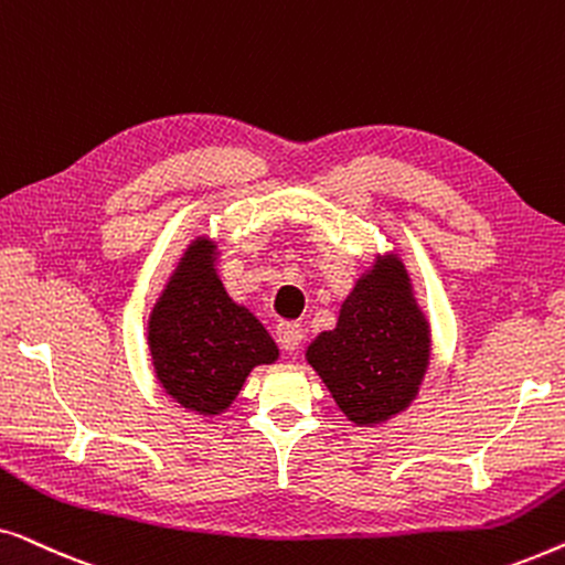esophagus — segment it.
I'll return each mask as SVG.
<instances>
[{"mask_svg":"<svg viewBox=\"0 0 565 565\" xmlns=\"http://www.w3.org/2000/svg\"><path fill=\"white\" fill-rule=\"evenodd\" d=\"M275 334H277V344H280L282 350L290 352V354L298 350L300 339H303V331H300L298 323H280Z\"/></svg>","mask_w":565,"mask_h":565,"instance_id":"1","label":"esophagus"}]
</instances>
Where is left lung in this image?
<instances>
[{"instance_id": "8db88e82", "label": "left lung", "mask_w": 565, "mask_h": 565, "mask_svg": "<svg viewBox=\"0 0 565 565\" xmlns=\"http://www.w3.org/2000/svg\"><path fill=\"white\" fill-rule=\"evenodd\" d=\"M429 337L404 262L391 254L354 282L337 327L308 344L306 360L347 419L375 427L406 412L419 393Z\"/></svg>"}]
</instances>
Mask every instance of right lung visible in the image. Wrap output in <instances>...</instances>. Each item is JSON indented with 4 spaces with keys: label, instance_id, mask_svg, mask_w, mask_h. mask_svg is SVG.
<instances>
[{
    "label": "right lung",
    "instance_id": "right-lung-1",
    "mask_svg": "<svg viewBox=\"0 0 565 565\" xmlns=\"http://www.w3.org/2000/svg\"><path fill=\"white\" fill-rule=\"evenodd\" d=\"M215 257L203 238L190 244L149 316L157 381L182 408L203 416L226 412L246 375L280 354L257 316L223 288Z\"/></svg>",
    "mask_w": 565,
    "mask_h": 565
}]
</instances>
